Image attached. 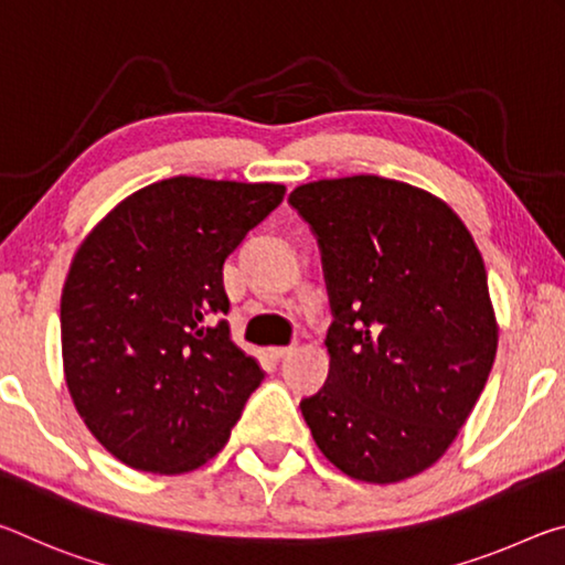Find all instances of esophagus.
<instances>
[{"instance_id":"1","label":"esophagus","mask_w":565,"mask_h":565,"mask_svg":"<svg viewBox=\"0 0 565 565\" xmlns=\"http://www.w3.org/2000/svg\"><path fill=\"white\" fill-rule=\"evenodd\" d=\"M295 353V348H270V358L273 360H285Z\"/></svg>"}]
</instances>
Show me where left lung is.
I'll list each match as a JSON object with an SVG mask.
<instances>
[{"mask_svg": "<svg viewBox=\"0 0 565 565\" xmlns=\"http://www.w3.org/2000/svg\"><path fill=\"white\" fill-rule=\"evenodd\" d=\"M290 205L318 235L335 316L328 383L302 418L345 476L401 483L443 458L491 375L483 257L463 220L408 182L316 180Z\"/></svg>", "mask_w": 565, "mask_h": 565, "instance_id": "obj_1", "label": "left lung"}]
</instances>
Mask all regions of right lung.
<instances>
[{"mask_svg": "<svg viewBox=\"0 0 565 565\" xmlns=\"http://www.w3.org/2000/svg\"><path fill=\"white\" fill-rule=\"evenodd\" d=\"M282 198L285 184L180 174L132 192L82 239L60 305L64 381L125 466H205L265 381L222 320V265Z\"/></svg>", "mask_w": 565, "mask_h": 565, "instance_id": "1", "label": "right lung"}]
</instances>
